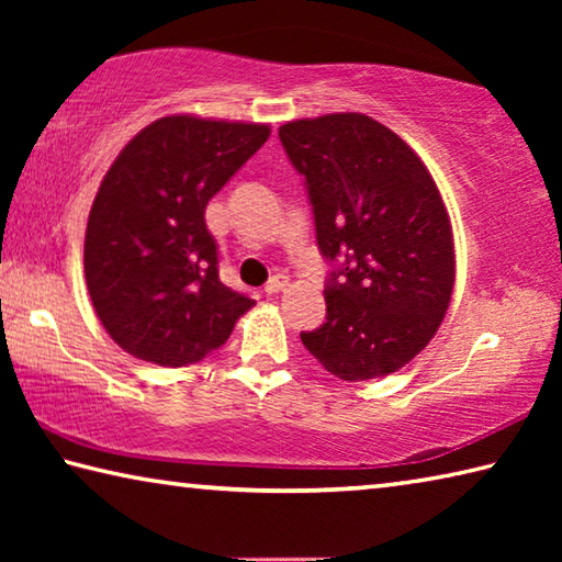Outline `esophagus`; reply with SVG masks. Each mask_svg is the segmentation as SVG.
<instances>
[{"mask_svg": "<svg viewBox=\"0 0 562 562\" xmlns=\"http://www.w3.org/2000/svg\"><path fill=\"white\" fill-rule=\"evenodd\" d=\"M288 284H290L288 274L278 272V274H274V278H270L268 284H265V292H268V294H278V292H282L284 288H288Z\"/></svg>", "mask_w": 562, "mask_h": 562, "instance_id": "obj_1", "label": "esophagus"}]
</instances>
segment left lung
<instances>
[{"mask_svg":"<svg viewBox=\"0 0 562 562\" xmlns=\"http://www.w3.org/2000/svg\"><path fill=\"white\" fill-rule=\"evenodd\" d=\"M307 186L317 245L335 265L327 322L302 345L345 382L386 376L429 345L449 310L456 258L439 188L394 131L364 113L280 126Z\"/></svg>","mask_w":562,"mask_h":562,"instance_id":"obj_1","label":"left lung"}]
</instances>
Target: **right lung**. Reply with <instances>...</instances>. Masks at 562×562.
<instances>
[{"label":"right lung","instance_id":"add662e5","mask_svg":"<svg viewBox=\"0 0 562 562\" xmlns=\"http://www.w3.org/2000/svg\"><path fill=\"white\" fill-rule=\"evenodd\" d=\"M268 136L265 123L166 116L113 160L89 213L83 272L123 351L158 367L195 364L252 307L221 282L205 205Z\"/></svg>","mask_w":562,"mask_h":562}]
</instances>
